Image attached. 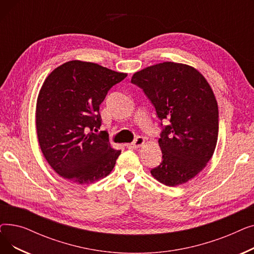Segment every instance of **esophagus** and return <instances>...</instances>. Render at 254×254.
<instances>
[{"instance_id": "34e87169", "label": "esophagus", "mask_w": 254, "mask_h": 254, "mask_svg": "<svg viewBox=\"0 0 254 254\" xmlns=\"http://www.w3.org/2000/svg\"><path fill=\"white\" fill-rule=\"evenodd\" d=\"M144 143H145V139L143 137H137L134 142L127 145V147L131 148V149H137V148L142 147V146L144 145Z\"/></svg>"}]
</instances>
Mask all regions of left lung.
<instances>
[{"label":"left lung","mask_w":254,"mask_h":254,"mask_svg":"<svg viewBox=\"0 0 254 254\" xmlns=\"http://www.w3.org/2000/svg\"><path fill=\"white\" fill-rule=\"evenodd\" d=\"M154 106L161 122L168 120L158 145L161 165L151 175L168 186L195 177L214 153L218 138V106L206 78L193 66L165 62L131 77ZM163 126V125H162Z\"/></svg>","instance_id":"left-lung-1"}]
</instances>
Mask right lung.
<instances>
[{"label": "right lung", "instance_id": "add662e5", "mask_svg": "<svg viewBox=\"0 0 254 254\" xmlns=\"http://www.w3.org/2000/svg\"><path fill=\"white\" fill-rule=\"evenodd\" d=\"M127 76L76 60L46 77L37 99V136L47 163L61 177L83 185L113 170L122 150L92 129L101 127L100 105L107 92Z\"/></svg>", "mask_w": 254, "mask_h": 254}]
</instances>
